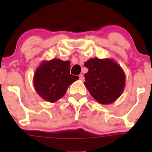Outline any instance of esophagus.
I'll use <instances>...</instances> for the list:
<instances>
[{
	"instance_id": "esophagus-1",
	"label": "esophagus",
	"mask_w": 152,
	"mask_h": 152,
	"mask_svg": "<svg viewBox=\"0 0 152 152\" xmlns=\"http://www.w3.org/2000/svg\"><path fill=\"white\" fill-rule=\"evenodd\" d=\"M84 79H85V77H84V75L83 74H80V75H79V79H80V80L83 81Z\"/></svg>"
}]
</instances>
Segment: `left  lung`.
Listing matches in <instances>:
<instances>
[{
	"label": "left lung",
	"instance_id": "obj_1",
	"mask_svg": "<svg viewBox=\"0 0 152 152\" xmlns=\"http://www.w3.org/2000/svg\"><path fill=\"white\" fill-rule=\"evenodd\" d=\"M88 72L85 85L93 99L102 104L115 102L123 93L126 76L123 69L111 59L91 58L85 62Z\"/></svg>",
	"mask_w": 152,
	"mask_h": 152
}]
</instances>
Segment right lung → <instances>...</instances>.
<instances>
[{
    "instance_id": "obj_1",
    "label": "right lung",
    "mask_w": 152,
    "mask_h": 152,
    "mask_svg": "<svg viewBox=\"0 0 152 152\" xmlns=\"http://www.w3.org/2000/svg\"><path fill=\"white\" fill-rule=\"evenodd\" d=\"M70 62L59 59L42 61L34 74V87L44 100L53 103L66 93L68 87L79 79L70 74Z\"/></svg>"
}]
</instances>
